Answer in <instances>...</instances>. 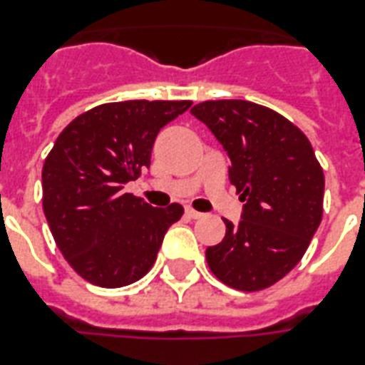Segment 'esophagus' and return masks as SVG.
I'll return each mask as SVG.
<instances>
[{
	"mask_svg": "<svg viewBox=\"0 0 365 365\" xmlns=\"http://www.w3.org/2000/svg\"><path fill=\"white\" fill-rule=\"evenodd\" d=\"M185 214H187V217H191V220H200V217H205V214H200V212L193 210V208H185Z\"/></svg>",
	"mask_w": 365,
	"mask_h": 365,
	"instance_id": "esophagus-1",
	"label": "esophagus"
}]
</instances>
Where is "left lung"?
I'll list each match as a JSON object with an SVG mask.
<instances>
[{"instance_id":"obj_1","label":"left lung","mask_w":365,"mask_h":365,"mask_svg":"<svg viewBox=\"0 0 365 365\" xmlns=\"http://www.w3.org/2000/svg\"><path fill=\"white\" fill-rule=\"evenodd\" d=\"M222 143L242 220L206 248L217 280L259 292L284 278L322 222L324 172L309 138L292 121L248 100H208L191 110Z\"/></svg>"}]
</instances>
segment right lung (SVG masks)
I'll use <instances>...</instances> for the list:
<instances>
[{"label": "right lung", "mask_w": 365, "mask_h": 365, "mask_svg": "<svg viewBox=\"0 0 365 365\" xmlns=\"http://www.w3.org/2000/svg\"><path fill=\"white\" fill-rule=\"evenodd\" d=\"M189 100H128L96 106L56 138L43 165V212L71 269L100 288L136 282L153 267L165 233L183 214L153 208L125 185L151 165L159 130Z\"/></svg>", "instance_id": "add662e5"}]
</instances>
